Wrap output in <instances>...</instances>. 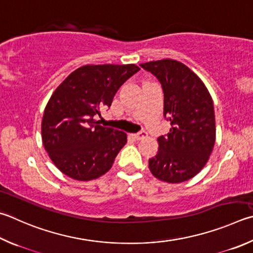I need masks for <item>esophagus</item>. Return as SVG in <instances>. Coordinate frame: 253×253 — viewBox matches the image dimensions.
<instances>
[{
	"instance_id": "1",
	"label": "esophagus",
	"mask_w": 253,
	"mask_h": 253,
	"mask_svg": "<svg viewBox=\"0 0 253 253\" xmlns=\"http://www.w3.org/2000/svg\"><path fill=\"white\" fill-rule=\"evenodd\" d=\"M147 132L145 131V130H141V131H139V132H137V134H132V137H134L135 139H137V140H139V139H142V138H145V137H147Z\"/></svg>"
}]
</instances>
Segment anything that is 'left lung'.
Segmentation results:
<instances>
[{"label": "left lung", "instance_id": "left-lung-1", "mask_svg": "<svg viewBox=\"0 0 253 253\" xmlns=\"http://www.w3.org/2000/svg\"><path fill=\"white\" fill-rule=\"evenodd\" d=\"M157 77L164 90V116L171 128L158 137V153L149 169L162 181L178 183L195 177L208 162L215 141L212 98L189 67L166 58L140 64Z\"/></svg>", "mask_w": 253, "mask_h": 253}]
</instances>
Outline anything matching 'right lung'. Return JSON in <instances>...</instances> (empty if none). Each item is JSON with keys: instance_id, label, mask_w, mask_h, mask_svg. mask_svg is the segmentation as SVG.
<instances>
[{"instance_id": "add662e5", "label": "right lung", "mask_w": 253, "mask_h": 253, "mask_svg": "<svg viewBox=\"0 0 253 253\" xmlns=\"http://www.w3.org/2000/svg\"><path fill=\"white\" fill-rule=\"evenodd\" d=\"M140 68L127 65H85L71 73L45 107L42 140L55 166L75 180L106 173L127 142L126 132L95 121L111 107L115 94Z\"/></svg>"}]
</instances>
